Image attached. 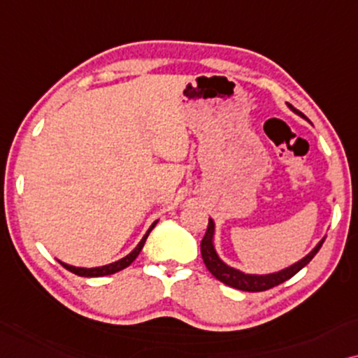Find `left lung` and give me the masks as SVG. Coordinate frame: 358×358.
Returning a JSON list of instances; mask_svg holds the SVG:
<instances>
[{"instance_id": "8db88e82", "label": "left lung", "mask_w": 358, "mask_h": 358, "mask_svg": "<svg viewBox=\"0 0 358 358\" xmlns=\"http://www.w3.org/2000/svg\"><path fill=\"white\" fill-rule=\"evenodd\" d=\"M288 108L292 109L293 113H296L298 116L306 119V116H304L303 113H299L298 109H294L292 104H288ZM213 241H214V221L213 219H209L206 234H204L201 241V257L204 260V265H206V268L216 276L219 282L227 285V287L242 289V292H265V289H270L276 287V285L287 282V280L292 278L293 275H296L303 266H306L309 262L313 260V257L317 254L324 242V239L319 241V244L314 247L306 257H303L301 260L296 262V264H293L292 266H288V268H283L268 275H250V273H244V271L237 268H232V266H229L227 264H224V262L219 259L216 249H214Z\"/></svg>"}]
</instances>
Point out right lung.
I'll use <instances>...</instances> for the list:
<instances>
[{
	"instance_id": "1",
	"label": "right lung",
	"mask_w": 358,
	"mask_h": 358,
	"mask_svg": "<svg viewBox=\"0 0 358 358\" xmlns=\"http://www.w3.org/2000/svg\"><path fill=\"white\" fill-rule=\"evenodd\" d=\"M157 222H159V221L152 222V226L149 227V231L145 232V236L142 237V241L139 242V244H137L136 249L132 250L131 254H127V255L124 257V259H121V260L113 262V264H108V265H103V266H94V268H83V266H73V265H69V264H65V262H60V260H59L60 265L65 266L66 270L71 271V273L78 275V276H106V275L116 273V271H121V270L126 268V266H129V265L132 264V262H134V260L137 259V255L141 254V250H142V247H144V244H145L147 237H149L150 231L155 227Z\"/></svg>"
}]
</instances>
